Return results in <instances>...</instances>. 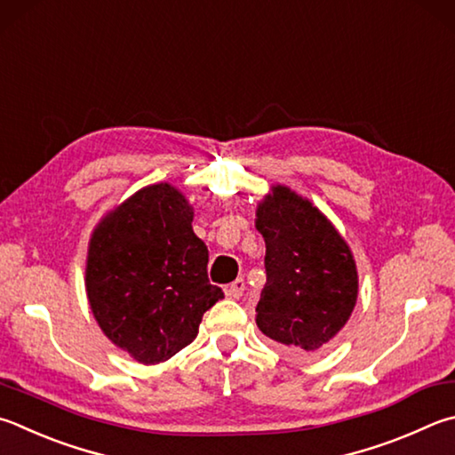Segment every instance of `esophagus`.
<instances>
[{
    "mask_svg": "<svg viewBox=\"0 0 455 455\" xmlns=\"http://www.w3.org/2000/svg\"><path fill=\"white\" fill-rule=\"evenodd\" d=\"M244 291H246V284H244L243 278H236L235 283H230V284L225 288V292H227L228 299H241Z\"/></svg>",
    "mask_w": 455,
    "mask_h": 455,
    "instance_id": "1",
    "label": "esophagus"
}]
</instances>
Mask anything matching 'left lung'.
Segmentation results:
<instances>
[{"label":"left lung","mask_w":455,"mask_h":455,"mask_svg":"<svg viewBox=\"0 0 455 455\" xmlns=\"http://www.w3.org/2000/svg\"><path fill=\"white\" fill-rule=\"evenodd\" d=\"M256 228L267 243L256 324L291 352L320 350L356 304L358 272L348 244L316 206L280 185L259 204Z\"/></svg>","instance_id":"1"}]
</instances>
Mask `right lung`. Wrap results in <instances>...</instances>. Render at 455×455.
I'll return each mask as SVG.
<instances>
[{
    "instance_id": "add662e5",
    "label": "right lung",
    "mask_w": 455,
    "mask_h": 455,
    "mask_svg": "<svg viewBox=\"0 0 455 455\" xmlns=\"http://www.w3.org/2000/svg\"><path fill=\"white\" fill-rule=\"evenodd\" d=\"M191 222L193 206L161 183L107 214L91 236V310L105 336L143 364H159L191 344L203 314L225 299L209 283V249Z\"/></svg>"
}]
</instances>
